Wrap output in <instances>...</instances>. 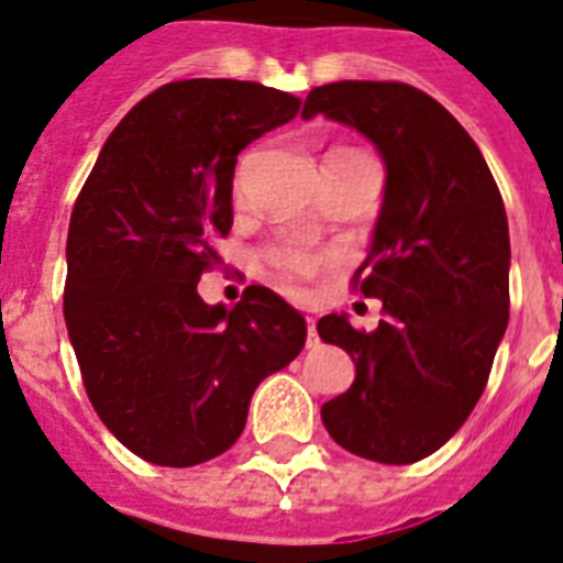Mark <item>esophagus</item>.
Here are the masks:
<instances>
[{"instance_id": "1", "label": "esophagus", "mask_w": 563, "mask_h": 563, "mask_svg": "<svg viewBox=\"0 0 563 563\" xmlns=\"http://www.w3.org/2000/svg\"><path fill=\"white\" fill-rule=\"evenodd\" d=\"M307 344H318V330H316V318H307Z\"/></svg>"}]
</instances>
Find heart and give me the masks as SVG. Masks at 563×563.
Instances as JSON below:
<instances>
[{"label":"heart","instance_id":"b5f03b06","mask_svg":"<svg viewBox=\"0 0 563 563\" xmlns=\"http://www.w3.org/2000/svg\"><path fill=\"white\" fill-rule=\"evenodd\" d=\"M274 268L286 277V280H303L318 268V260L303 247H280L272 254Z\"/></svg>","mask_w":563,"mask_h":563}]
</instances>
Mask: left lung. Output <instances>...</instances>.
Listing matches in <instances>:
<instances>
[{
	"label": "left lung",
	"instance_id": "obj_1",
	"mask_svg": "<svg viewBox=\"0 0 563 563\" xmlns=\"http://www.w3.org/2000/svg\"><path fill=\"white\" fill-rule=\"evenodd\" d=\"M360 131L385 189L362 274L383 300L376 330L324 316L318 335L351 353L356 379L321 406L335 444L383 464L435 453L479 402L508 327V219L479 145L427 92L397 81L316 87L300 117Z\"/></svg>",
	"mask_w": 563,
	"mask_h": 563
}]
</instances>
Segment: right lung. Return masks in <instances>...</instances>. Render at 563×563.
Listing matches in <instances>:
<instances>
[{"instance_id":"obj_1","label":"right lung","mask_w":563,"mask_h":563,"mask_svg":"<svg viewBox=\"0 0 563 563\" xmlns=\"http://www.w3.org/2000/svg\"><path fill=\"white\" fill-rule=\"evenodd\" d=\"M298 110L256 81L166 84L113 128L75 201L66 330L92 409L145 462L192 467L230 450L256 385L307 342L303 316L265 286L233 309L198 295L233 224L239 152Z\"/></svg>"}]
</instances>
